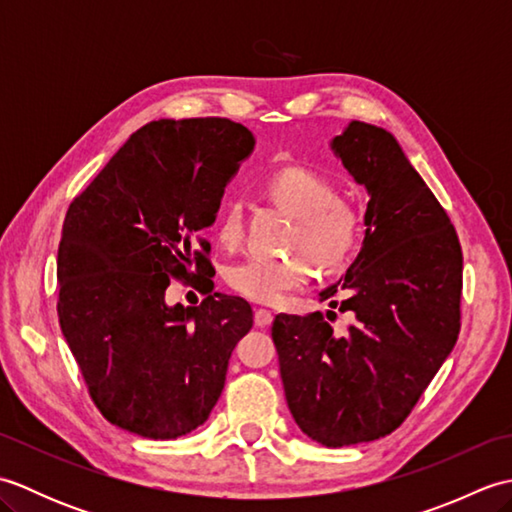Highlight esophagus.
Listing matches in <instances>:
<instances>
[{
    "mask_svg": "<svg viewBox=\"0 0 512 512\" xmlns=\"http://www.w3.org/2000/svg\"><path fill=\"white\" fill-rule=\"evenodd\" d=\"M270 323H273V312L264 310V308H257L255 310V325H257V328H268Z\"/></svg>",
    "mask_w": 512,
    "mask_h": 512,
    "instance_id": "obj_1",
    "label": "esophagus"
}]
</instances>
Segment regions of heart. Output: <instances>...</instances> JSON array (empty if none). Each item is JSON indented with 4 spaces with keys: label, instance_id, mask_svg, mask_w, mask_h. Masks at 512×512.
Instances as JSON below:
<instances>
[{
    "label": "heart",
    "instance_id": "1",
    "mask_svg": "<svg viewBox=\"0 0 512 512\" xmlns=\"http://www.w3.org/2000/svg\"><path fill=\"white\" fill-rule=\"evenodd\" d=\"M264 191L297 217L292 246L303 250L292 257L250 255L226 270V281L237 295L257 303H277L290 290L312 279V258L321 270H341L350 264L361 242V215L350 202L336 198L334 184L308 167H281L264 180ZM215 235L226 248L244 237V209L228 200L215 224Z\"/></svg>",
    "mask_w": 512,
    "mask_h": 512
}]
</instances>
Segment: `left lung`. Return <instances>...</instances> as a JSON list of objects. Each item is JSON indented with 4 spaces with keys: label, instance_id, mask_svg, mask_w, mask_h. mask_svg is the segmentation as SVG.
Segmentation results:
<instances>
[{
    "label": "left lung",
    "instance_id": "1",
    "mask_svg": "<svg viewBox=\"0 0 512 512\" xmlns=\"http://www.w3.org/2000/svg\"><path fill=\"white\" fill-rule=\"evenodd\" d=\"M330 147L369 195L361 253L319 292L332 308L343 298L354 323L336 336L321 312L277 314L273 341L292 418L339 449L398 429L447 361L460 334L462 248L387 129L352 121Z\"/></svg>",
    "mask_w": 512,
    "mask_h": 512
}]
</instances>
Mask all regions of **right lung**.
Instances as JSON below:
<instances>
[{
	"instance_id": "1",
	"label": "right lung",
	"mask_w": 512,
	"mask_h": 512,
	"mask_svg": "<svg viewBox=\"0 0 512 512\" xmlns=\"http://www.w3.org/2000/svg\"><path fill=\"white\" fill-rule=\"evenodd\" d=\"M253 147V134L228 118L147 123L65 213L61 332L94 405L136 436L173 440L204 424L228 358L253 328L248 301L211 295L202 237ZM171 278L206 285L207 299L169 307Z\"/></svg>"
}]
</instances>
